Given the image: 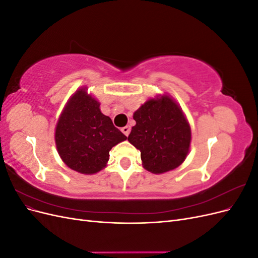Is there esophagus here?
Returning a JSON list of instances; mask_svg holds the SVG:
<instances>
[{
	"instance_id": "1",
	"label": "esophagus",
	"mask_w": 258,
	"mask_h": 258,
	"mask_svg": "<svg viewBox=\"0 0 258 258\" xmlns=\"http://www.w3.org/2000/svg\"><path fill=\"white\" fill-rule=\"evenodd\" d=\"M130 130H131V128H130V126H124V127H122L121 128V131H122V134L124 135V136H129V134H130Z\"/></svg>"
}]
</instances>
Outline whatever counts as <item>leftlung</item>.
Segmentation results:
<instances>
[{
	"label": "left lung",
	"instance_id": "1",
	"mask_svg": "<svg viewBox=\"0 0 258 258\" xmlns=\"http://www.w3.org/2000/svg\"><path fill=\"white\" fill-rule=\"evenodd\" d=\"M136 126L128 141L141 152L144 168L163 173L185 160L190 144V127L179 106L168 96L151 99L134 114Z\"/></svg>",
	"mask_w": 258,
	"mask_h": 258
}]
</instances>
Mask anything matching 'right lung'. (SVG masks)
<instances>
[{"label": "right lung", "mask_w": 258, "mask_h": 258, "mask_svg": "<svg viewBox=\"0 0 258 258\" xmlns=\"http://www.w3.org/2000/svg\"><path fill=\"white\" fill-rule=\"evenodd\" d=\"M56 145L61 159L72 170L93 174L108 161L110 151L127 137L100 111V103L85 89L76 91L56 127Z\"/></svg>", "instance_id": "obj_1"}]
</instances>
